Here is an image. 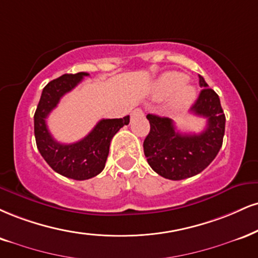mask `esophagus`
Masks as SVG:
<instances>
[{
	"label": "esophagus",
	"mask_w": 258,
	"mask_h": 258,
	"mask_svg": "<svg viewBox=\"0 0 258 258\" xmlns=\"http://www.w3.org/2000/svg\"><path fill=\"white\" fill-rule=\"evenodd\" d=\"M143 115H144V111H143L141 108H136V109L132 110V113H131V117L143 116Z\"/></svg>",
	"instance_id": "34e87169"
}]
</instances>
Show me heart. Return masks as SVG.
<instances>
[{
	"mask_svg": "<svg viewBox=\"0 0 258 258\" xmlns=\"http://www.w3.org/2000/svg\"><path fill=\"white\" fill-rule=\"evenodd\" d=\"M185 82L186 77L184 74L178 72L164 73L155 82L151 94L156 99H164L172 96L170 105L174 109H184V108H187L196 97L194 86Z\"/></svg>",
	"mask_w": 258,
	"mask_h": 258,
	"instance_id": "b5f03b06",
	"label": "heart"
}]
</instances>
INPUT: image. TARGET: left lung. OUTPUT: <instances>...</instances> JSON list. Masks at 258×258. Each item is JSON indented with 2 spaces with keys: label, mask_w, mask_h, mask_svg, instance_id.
<instances>
[{
  "label": "left lung",
  "mask_w": 258,
  "mask_h": 258,
  "mask_svg": "<svg viewBox=\"0 0 258 258\" xmlns=\"http://www.w3.org/2000/svg\"><path fill=\"white\" fill-rule=\"evenodd\" d=\"M203 88L192 105L191 113L206 117L207 126L201 133L176 131L169 117L148 114L150 132L143 143L148 163L157 174L169 180H182L206 169L222 147L226 117L218 94L208 88L202 76Z\"/></svg>",
  "instance_id": "obj_1"
}]
</instances>
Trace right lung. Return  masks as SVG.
Returning a JSON list of instances; mask_svg holds the SVG:
<instances>
[{
  "label": "right lung",
  "instance_id": "1",
  "mask_svg": "<svg viewBox=\"0 0 258 258\" xmlns=\"http://www.w3.org/2000/svg\"><path fill=\"white\" fill-rule=\"evenodd\" d=\"M88 76L85 72L63 74L46 84L35 113V137L40 155L55 172L74 180L94 178L103 170L111 139L130 122L128 115L122 119H102L86 137L72 144H62L52 138L45 119L62 96L72 91Z\"/></svg>",
  "mask_w": 258,
  "mask_h": 258
}]
</instances>
